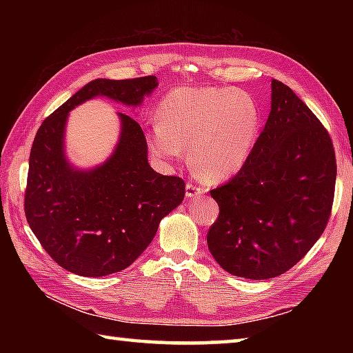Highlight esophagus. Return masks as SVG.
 Here are the masks:
<instances>
[{"mask_svg": "<svg viewBox=\"0 0 353 353\" xmlns=\"http://www.w3.org/2000/svg\"><path fill=\"white\" fill-rule=\"evenodd\" d=\"M201 194H202L201 187H196V185H193V183H187V191H185V196H187L188 199L199 198Z\"/></svg>", "mask_w": 353, "mask_h": 353, "instance_id": "obj_1", "label": "esophagus"}]
</instances>
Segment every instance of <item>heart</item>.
Returning <instances> with one entry per match:
<instances>
[{
	"mask_svg": "<svg viewBox=\"0 0 353 353\" xmlns=\"http://www.w3.org/2000/svg\"><path fill=\"white\" fill-rule=\"evenodd\" d=\"M159 119L148 132L151 152L177 159L190 148V166L208 183L224 181L246 165L261 126L256 101L236 88H176L160 103Z\"/></svg>",
	"mask_w": 353,
	"mask_h": 353,
	"instance_id": "1",
	"label": "heart"
}]
</instances>
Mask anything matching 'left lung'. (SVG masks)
<instances>
[{
    "instance_id": "obj_1",
    "label": "left lung",
    "mask_w": 353,
    "mask_h": 353,
    "mask_svg": "<svg viewBox=\"0 0 353 353\" xmlns=\"http://www.w3.org/2000/svg\"><path fill=\"white\" fill-rule=\"evenodd\" d=\"M271 112L246 165L210 191L219 216L208 249L232 276L266 280L291 270L330 218L336 159L330 135L283 82H271Z\"/></svg>"
}]
</instances>
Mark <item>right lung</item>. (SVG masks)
Masks as SVG:
<instances>
[{
  "label": "right lung",
  "mask_w": 353,
  "mask_h": 353,
  "mask_svg": "<svg viewBox=\"0 0 353 353\" xmlns=\"http://www.w3.org/2000/svg\"><path fill=\"white\" fill-rule=\"evenodd\" d=\"M157 85L155 76L94 79L51 113L35 134L25 213L34 235L63 270L83 277L126 270L151 244L162 218L183 201L185 182L149 166L145 134L126 113H118L119 140L103 165L77 170L65 157V124L76 105L105 97L137 107Z\"/></svg>",
  "instance_id": "right-lung-1"
}]
</instances>
